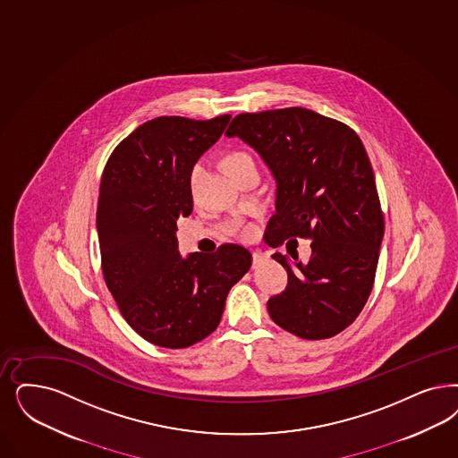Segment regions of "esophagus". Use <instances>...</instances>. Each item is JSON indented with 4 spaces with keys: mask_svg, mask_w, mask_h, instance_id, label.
Here are the masks:
<instances>
[{
    "mask_svg": "<svg viewBox=\"0 0 458 458\" xmlns=\"http://www.w3.org/2000/svg\"><path fill=\"white\" fill-rule=\"evenodd\" d=\"M268 257L266 253L262 252H253L252 253V264L253 268L260 267L266 260H267Z\"/></svg>",
    "mask_w": 458,
    "mask_h": 458,
    "instance_id": "esophagus-1",
    "label": "esophagus"
}]
</instances>
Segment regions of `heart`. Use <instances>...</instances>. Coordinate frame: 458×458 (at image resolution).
I'll return each mask as SVG.
<instances>
[{"label": "heart", "mask_w": 458, "mask_h": 458, "mask_svg": "<svg viewBox=\"0 0 458 458\" xmlns=\"http://www.w3.org/2000/svg\"><path fill=\"white\" fill-rule=\"evenodd\" d=\"M245 162H253V158L250 157L249 154H245V152H235V154H232V156H228V158H226V165H228L230 171L235 169L240 164H245ZM199 171H201L199 165H194V167H192V171H191V182H192V184L196 182V179H198V175H199Z\"/></svg>", "instance_id": "b5f03b06"}]
</instances>
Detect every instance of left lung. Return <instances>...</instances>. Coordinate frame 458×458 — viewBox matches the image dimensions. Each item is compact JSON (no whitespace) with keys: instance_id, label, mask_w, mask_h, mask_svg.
Listing matches in <instances>:
<instances>
[{"instance_id":"1","label":"left lung","mask_w":458,"mask_h":458,"mask_svg":"<svg viewBox=\"0 0 458 458\" xmlns=\"http://www.w3.org/2000/svg\"><path fill=\"white\" fill-rule=\"evenodd\" d=\"M225 135L250 145L276 179L266 242L313 240L306 264L298 255H291L294 262L272 255L289 277L284 293L268 300L272 321L304 340L344 332L369 300L384 237L376 177L359 135L306 108L243 113Z\"/></svg>"}]
</instances>
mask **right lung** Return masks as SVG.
Returning <instances> with one entry per match:
<instances>
[{
	"instance_id": "obj_1",
	"label": "right lung",
	"mask_w": 458,
	"mask_h": 458,
	"mask_svg": "<svg viewBox=\"0 0 458 458\" xmlns=\"http://www.w3.org/2000/svg\"><path fill=\"white\" fill-rule=\"evenodd\" d=\"M230 118H154L103 171L96 226L105 281L126 323L158 347H191L215 332L230 289L252 266L235 243L213 255L177 250L175 221L192 211L191 171Z\"/></svg>"
}]
</instances>
